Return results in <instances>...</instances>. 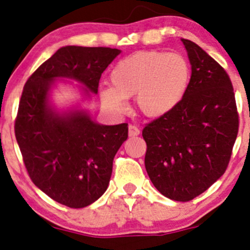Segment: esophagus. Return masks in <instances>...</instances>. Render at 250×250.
Wrapping results in <instances>:
<instances>
[{"instance_id": "34e87169", "label": "esophagus", "mask_w": 250, "mask_h": 250, "mask_svg": "<svg viewBox=\"0 0 250 250\" xmlns=\"http://www.w3.org/2000/svg\"><path fill=\"white\" fill-rule=\"evenodd\" d=\"M139 134H140L139 128L134 125H129V127H128V135L133 138V137H138Z\"/></svg>"}]
</instances>
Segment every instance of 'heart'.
<instances>
[{
    "instance_id": "b5f03b06",
    "label": "heart",
    "mask_w": 250,
    "mask_h": 250,
    "mask_svg": "<svg viewBox=\"0 0 250 250\" xmlns=\"http://www.w3.org/2000/svg\"><path fill=\"white\" fill-rule=\"evenodd\" d=\"M191 66L181 53L139 50L121 59L110 74L111 85L100 88L103 105L115 113L127 110L135 97L140 113L158 118L183 102L190 85Z\"/></svg>"
}]
</instances>
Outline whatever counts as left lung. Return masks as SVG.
I'll return each mask as SVG.
<instances>
[{"label": "left lung", "instance_id": "left-lung-1", "mask_svg": "<svg viewBox=\"0 0 250 250\" xmlns=\"http://www.w3.org/2000/svg\"><path fill=\"white\" fill-rule=\"evenodd\" d=\"M191 64L190 85L172 112L143 129L145 168L166 197L188 202L208 190L228 168L238 133L230 77L209 54L181 39Z\"/></svg>", "mask_w": 250, "mask_h": 250}]
</instances>
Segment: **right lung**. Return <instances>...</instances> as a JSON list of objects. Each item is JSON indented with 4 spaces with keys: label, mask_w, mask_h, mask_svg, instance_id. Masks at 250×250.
Here are the masks:
<instances>
[{
    "label": "right lung",
    "mask_w": 250,
    "mask_h": 250,
    "mask_svg": "<svg viewBox=\"0 0 250 250\" xmlns=\"http://www.w3.org/2000/svg\"><path fill=\"white\" fill-rule=\"evenodd\" d=\"M120 53L106 47H62L22 89L14 129L25 167L40 190L70 208L89 206L106 191L128 125H99L81 106L59 110L52 102L53 89L62 80L75 81L83 99H90Z\"/></svg>",
    "instance_id": "add662e5"
}]
</instances>
